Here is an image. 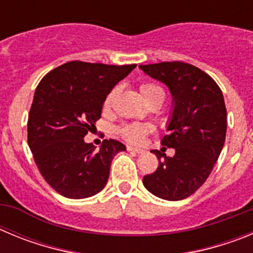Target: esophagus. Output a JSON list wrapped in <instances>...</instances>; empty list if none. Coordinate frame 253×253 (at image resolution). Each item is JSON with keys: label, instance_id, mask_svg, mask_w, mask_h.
<instances>
[{"label": "esophagus", "instance_id": "esophagus-1", "mask_svg": "<svg viewBox=\"0 0 253 253\" xmlns=\"http://www.w3.org/2000/svg\"><path fill=\"white\" fill-rule=\"evenodd\" d=\"M126 149H128L129 152H133V153H143V149H140V148H134V147H126Z\"/></svg>", "mask_w": 253, "mask_h": 253}]
</instances>
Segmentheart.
Wrapping results in <instances>:
<instances>
[{
	"label": "heart",
	"instance_id": "heart-1",
	"mask_svg": "<svg viewBox=\"0 0 253 253\" xmlns=\"http://www.w3.org/2000/svg\"><path fill=\"white\" fill-rule=\"evenodd\" d=\"M115 91H116L115 88L111 90L110 92L107 93L106 97H105V101H104L105 109L110 107L111 102H113L114 100V96H115ZM139 91L146 101L149 99V97L156 95V93L162 92V90H161L157 84H149V82H143V84L139 86ZM151 131H152L151 125L142 124V123H130V124H124L118 128V133H119L125 140H128V142L130 143H135V144L142 142L147 134L151 133Z\"/></svg>",
	"mask_w": 253,
	"mask_h": 253
}]
</instances>
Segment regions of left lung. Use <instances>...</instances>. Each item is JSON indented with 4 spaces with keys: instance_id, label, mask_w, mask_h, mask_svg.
<instances>
[{
    "instance_id": "1",
    "label": "left lung",
    "mask_w": 253,
    "mask_h": 253,
    "mask_svg": "<svg viewBox=\"0 0 253 253\" xmlns=\"http://www.w3.org/2000/svg\"><path fill=\"white\" fill-rule=\"evenodd\" d=\"M140 69L167 84L173 96L169 134L161 143L175 148L173 157L152 151L160 165L143 177V185L161 199L182 200L204 184L224 146V97L213 78L193 64L175 60L144 64Z\"/></svg>"
}]
</instances>
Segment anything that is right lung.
I'll list each match as a JSON object with an SVG mask.
<instances>
[{
	"mask_svg": "<svg viewBox=\"0 0 253 253\" xmlns=\"http://www.w3.org/2000/svg\"><path fill=\"white\" fill-rule=\"evenodd\" d=\"M135 67L72 60L51 69L38 84L28 143L42 176L60 195L90 198L106 185L111 161L125 146L105 139L96 151L84 138L101 118L107 93Z\"/></svg>",
	"mask_w": 253,
	"mask_h": 253,
	"instance_id": "obj_1",
	"label": "right lung"
}]
</instances>
